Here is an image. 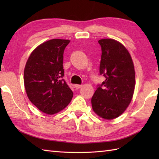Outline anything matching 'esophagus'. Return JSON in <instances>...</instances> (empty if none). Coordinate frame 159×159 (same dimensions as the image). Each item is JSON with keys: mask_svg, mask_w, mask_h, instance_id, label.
Listing matches in <instances>:
<instances>
[{"mask_svg": "<svg viewBox=\"0 0 159 159\" xmlns=\"http://www.w3.org/2000/svg\"><path fill=\"white\" fill-rule=\"evenodd\" d=\"M82 87H83L82 85H77V84H76V85H74V87H75V88L77 89L81 88Z\"/></svg>", "mask_w": 159, "mask_h": 159, "instance_id": "esophagus-1", "label": "esophagus"}]
</instances>
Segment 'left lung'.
I'll list each match as a JSON object with an SVG mask.
<instances>
[{
	"label": "left lung",
	"instance_id": "1",
	"mask_svg": "<svg viewBox=\"0 0 159 159\" xmlns=\"http://www.w3.org/2000/svg\"><path fill=\"white\" fill-rule=\"evenodd\" d=\"M102 49L100 74L105 80L98 85L92 98V109L104 120L122 114L133 98L135 73L133 59L122 43L113 39L98 41Z\"/></svg>",
	"mask_w": 159,
	"mask_h": 159
}]
</instances>
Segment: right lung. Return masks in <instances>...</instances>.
<instances>
[{
    "label": "right lung",
    "instance_id": "1",
    "mask_svg": "<svg viewBox=\"0 0 159 159\" xmlns=\"http://www.w3.org/2000/svg\"><path fill=\"white\" fill-rule=\"evenodd\" d=\"M68 39H52L33 50L24 70V83L29 100L41 111L53 115L68 105L73 92L61 79L63 52Z\"/></svg>",
    "mask_w": 159,
    "mask_h": 159
}]
</instances>
